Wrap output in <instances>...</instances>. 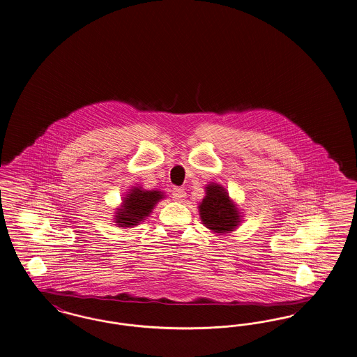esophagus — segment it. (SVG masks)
<instances>
[{"label": "esophagus", "instance_id": "esophagus-1", "mask_svg": "<svg viewBox=\"0 0 357 357\" xmlns=\"http://www.w3.org/2000/svg\"><path fill=\"white\" fill-rule=\"evenodd\" d=\"M172 197H173V200H176V202H183V200L187 197V192H185L184 188H173V190H172Z\"/></svg>", "mask_w": 357, "mask_h": 357}]
</instances>
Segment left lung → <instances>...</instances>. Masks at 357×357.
Here are the masks:
<instances>
[{
    "instance_id": "obj_1",
    "label": "left lung",
    "mask_w": 357,
    "mask_h": 357,
    "mask_svg": "<svg viewBox=\"0 0 357 357\" xmlns=\"http://www.w3.org/2000/svg\"><path fill=\"white\" fill-rule=\"evenodd\" d=\"M206 192V197L199 206L203 225L218 234L234 231L239 225L241 218L238 208L229 200L227 190L222 185L209 184Z\"/></svg>"
}]
</instances>
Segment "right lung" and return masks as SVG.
Returning <instances> with one entry per match:
<instances>
[{
    "mask_svg": "<svg viewBox=\"0 0 357 357\" xmlns=\"http://www.w3.org/2000/svg\"><path fill=\"white\" fill-rule=\"evenodd\" d=\"M164 195L158 190H144L141 188H134L123 199V204L115 215L116 227L130 228L145 220L151 215L153 206H155Z\"/></svg>",
    "mask_w": 357,
    "mask_h": 357,
    "instance_id": "right-lung-1",
    "label": "right lung"
}]
</instances>
